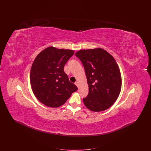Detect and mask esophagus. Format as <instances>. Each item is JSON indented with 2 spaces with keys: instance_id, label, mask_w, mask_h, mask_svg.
I'll list each match as a JSON object with an SVG mask.
<instances>
[{
  "instance_id": "1",
  "label": "esophagus",
  "mask_w": 151,
  "mask_h": 151,
  "mask_svg": "<svg viewBox=\"0 0 151 151\" xmlns=\"http://www.w3.org/2000/svg\"><path fill=\"white\" fill-rule=\"evenodd\" d=\"M75 84L76 86H78V87H79V83H78V81H76L75 83Z\"/></svg>"
}]
</instances>
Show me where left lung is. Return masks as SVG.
Returning <instances> with one entry per match:
<instances>
[{
	"label": "left lung",
	"instance_id": "obj_1",
	"mask_svg": "<svg viewBox=\"0 0 151 151\" xmlns=\"http://www.w3.org/2000/svg\"><path fill=\"white\" fill-rule=\"evenodd\" d=\"M75 55L85 69L89 93L83 102L92 111H104L113 105L121 90L122 77L115 59L101 48L81 50Z\"/></svg>",
	"mask_w": 151,
	"mask_h": 151
}]
</instances>
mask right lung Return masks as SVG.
<instances>
[{
  "label": "right lung",
  "mask_w": 151,
  "mask_h": 151,
  "mask_svg": "<svg viewBox=\"0 0 151 151\" xmlns=\"http://www.w3.org/2000/svg\"><path fill=\"white\" fill-rule=\"evenodd\" d=\"M73 54L72 50L50 46L34 60L30 73L32 89L36 98L46 106H60L78 90L64 72L65 64Z\"/></svg>",
  "instance_id": "obj_1"
}]
</instances>
